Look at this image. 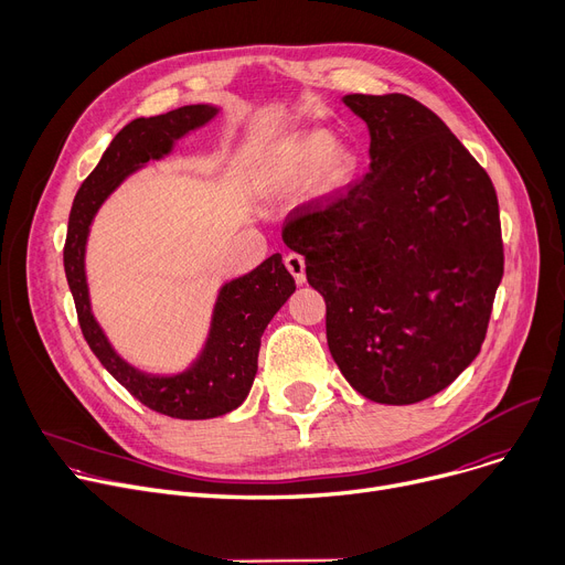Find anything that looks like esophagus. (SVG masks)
<instances>
[{"label":"esophagus","mask_w":565,"mask_h":565,"mask_svg":"<svg viewBox=\"0 0 565 565\" xmlns=\"http://www.w3.org/2000/svg\"><path fill=\"white\" fill-rule=\"evenodd\" d=\"M285 266H287V271L291 274V278L297 280V285L306 282V264H303L301 255H297V253L285 255Z\"/></svg>","instance_id":"obj_1"}]
</instances>
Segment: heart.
Returning <instances> with one entry per match:
<instances>
[{"instance_id": "heart-1", "label": "heart", "mask_w": 565, "mask_h": 565, "mask_svg": "<svg viewBox=\"0 0 565 565\" xmlns=\"http://www.w3.org/2000/svg\"><path fill=\"white\" fill-rule=\"evenodd\" d=\"M359 172V158L329 130H308L282 147L268 170V191L278 198L308 188L312 202L338 200Z\"/></svg>"}]
</instances>
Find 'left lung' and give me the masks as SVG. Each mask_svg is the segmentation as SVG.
<instances>
[{
	"label": "left lung",
	"instance_id": "left-lung-1",
	"mask_svg": "<svg viewBox=\"0 0 565 565\" xmlns=\"http://www.w3.org/2000/svg\"><path fill=\"white\" fill-rule=\"evenodd\" d=\"M370 170L344 198L301 206L285 246L327 301L344 380L382 405H414L460 377L486 340L503 276L494 185L465 145L405 94H349Z\"/></svg>",
	"mask_w": 565,
	"mask_h": 565
}]
</instances>
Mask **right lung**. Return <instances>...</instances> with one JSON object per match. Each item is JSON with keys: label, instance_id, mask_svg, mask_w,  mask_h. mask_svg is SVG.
I'll use <instances>...</instances> for the list:
<instances>
[{"label": "right lung", "instance_id": "add662e5", "mask_svg": "<svg viewBox=\"0 0 565 565\" xmlns=\"http://www.w3.org/2000/svg\"><path fill=\"white\" fill-rule=\"evenodd\" d=\"M218 113V105L198 103L126 124L105 149L94 172L79 185L71 206L64 246L66 280L77 308L79 329L100 365L142 405L181 420L216 418L244 405L257 374L262 333L297 289L282 264V255L266 257L246 276L223 282L195 361L185 370L160 374L124 359L98 324L87 282V244L96 213L107 198L130 174L170 156L181 138L216 119Z\"/></svg>", "mask_w": 565, "mask_h": 565}]
</instances>
